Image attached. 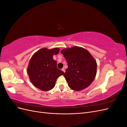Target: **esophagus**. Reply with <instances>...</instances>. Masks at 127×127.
Segmentation results:
<instances>
[{
    "label": "esophagus",
    "instance_id": "1",
    "mask_svg": "<svg viewBox=\"0 0 127 127\" xmlns=\"http://www.w3.org/2000/svg\"><path fill=\"white\" fill-rule=\"evenodd\" d=\"M61 70H62V71H63L64 72H65V70H64V68H62V69H61Z\"/></svg>",
    "mask_w": 127,
    "mask_h": 127
}]
</instances>
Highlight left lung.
Returning a JSON list of instances; mask_svg holds the SVG:
<instances>
[{"label": "left lung", "mask_w": 127, "mask_h": 127, "mask_svg": "<svg viewBox=\"0 0 127 127\" xmlns=\"http://www.w3.org/2000/svg\"><path fill=\"white\" fill-rule=\"evenodd\" d=\"M68 64L64 75L71 90L80 91L89 86L96 75V61L86 49L73 47L61 51Z\"/></svg>", "instance_id": "1"}]
</instances>
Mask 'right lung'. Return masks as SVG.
I'll return each instance as SVG.
<instances>
[{
    "mask_svg": "<svg viewBox=\"0 0 127 127\" xmlns=\"http://www.w3.org/2000/svg\"><path fill=\"white\" fill-rule=\"evenodd\" d=\"M60 49L42 48L31 58L27 69L31 82L36 88L43 91L52 90L56 85L57 79L64 72L57 67L53 55H57Z\"/></svg>",
    "mask_w": 127,
    "mask_h": 127,
    "instance_id": "1",
    "label": "right lung"
}]
</instances>
